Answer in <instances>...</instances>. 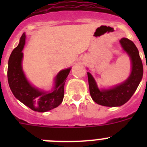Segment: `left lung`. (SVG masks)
<instances>
[{
  "label": "left lung",
  "mask_w": 147,
  "mask_h": 147,
  "mask_svg": "<svg viewBox=\"0 0 147 147\" xmlns=\"http://www.w3.org/2000/svg\"><path fill=\"white\" fill-rule=\"evenodd\" d=\"M120 43L130 57L132 62L131 74L124 82L111 89L100 90L92 75L88 72L90 94L93 101L100 105L118 107L125 104L134 94L143 77L142 61L134 42L124 37L120 40Z\"/></svg>",
  "instance_id": "left-lung-1"
}]
</instances>
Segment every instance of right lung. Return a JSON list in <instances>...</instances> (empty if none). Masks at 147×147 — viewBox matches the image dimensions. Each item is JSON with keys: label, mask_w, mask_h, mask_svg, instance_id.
<instances>
[{"label": "right lung", "mask_w": 147, "mask_h": 147, "mask_svg": "<svg viewBox=\"0 0 147 147\" xmlns=\"http://www.w3.org/2000/svg\"><path fill=\"white\" fill-rule=\"evenodd\" d=\"M26 35L23 34L18 45L12 51L9 59L7 77L11 92L20 102L37 112H47L58 107L64 97V86L71 68L62 70L56 76L52 92L45 93L34 88L27 81L22 70V50L25 45Z\"/></svg>", "instance_id": "1"}]
</instances>
